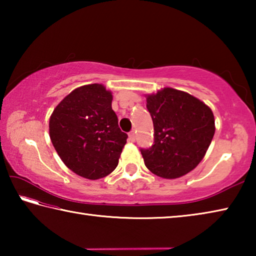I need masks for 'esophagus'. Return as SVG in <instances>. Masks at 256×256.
Wrapping results in <instances>:
<instances>
[{"label":"esophagus","mask_w":256,"mask_h":256,"mask_svg":"<svg viewBox=\"0 0 256 256\" xmlns=\"http://www.w3.org/2000/svg\"><path fill=\"white\" fill-rule=\"evenodd\" d=\"M136 132H134V131H132V132H130V133H128V140H130V141H132V142H134V141H136Z\"/></svg>","instance_id":"esophagus-1"}]
</instances>
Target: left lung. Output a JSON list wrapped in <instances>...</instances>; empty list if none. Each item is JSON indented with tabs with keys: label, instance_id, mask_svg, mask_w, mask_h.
Here are the masks:
<instances>
[{
	"label": "left lung",
	"instance_id": "obj_1",
	"mask_svg": "<svg viewBox=\"0 0 256 256\" xmlns=\"http://www.w3.org/2000/svg\"><path fill=\"white\" fill-rule=\"evenodd\" d=\"M146 98L154 130V144L141 149L146 167L162 178H178L204 158L216 131L214 112L200 99L170 86Z\"/></svg>",
	"mask_w": 256,
	"mask_h": 256
}]
</instances>
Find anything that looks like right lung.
<instances>
[{"label": "right lung", "instance_id": "1", "mask_svg": "<svg viewBox=\"0 0 256 256\" xmlns=\"http://www.w3.org/2000/svg\"><path fill=\"white\" fill-rule=\"evenodd\" d=\"M112 94L100 84L81 86L50 118V138L64 164L86 180L106 177L118 167L128 134L120 131Z\"/></svg>", "mask_w": 256, "mask_h": 256}]
</instances>
